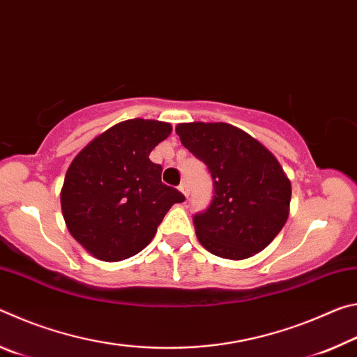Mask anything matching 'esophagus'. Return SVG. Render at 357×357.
<instances>
[{"label":"esophagus","instance_id":"1","mask_svg":"<svg viewBox=\"0 0 357 357\" xmlns=\"http://www.w3.org/2000/svg\"><path fill=\"white\" fill-rule=\"evenodd\" d=\"M179 190H181V193H183L184 197H189V193H190V187H189V184H187V181H183V183H181V185H179Z\"/></svg>","mask_w":357,"mask_h":357}]
</instances>
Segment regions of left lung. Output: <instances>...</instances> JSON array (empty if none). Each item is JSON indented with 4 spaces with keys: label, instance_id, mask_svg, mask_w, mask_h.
Listing matches in <instances>:
<instances>
[{
    "label": "left lung",
    "instance_id": "obj_1",
    "mask_svg": "<svg viewBox=\"0 0 357 357\" xmlns=\"http://www.w3.org/2000/svg\"><path fill=\"white\" fill-rule=\"evenodd\" d=\"M176 134L206 164L214 184L209 208L193 217L200 244L227 259L266 249L285 225L291 200V183L275 155L227 123H183Z\"/></svg>",
    "mask_w": 357,
    "mask_h": 357
}]
</instances>
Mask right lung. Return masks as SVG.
Instances as JSON below:
<instances>
[{"instance_id": "1", "label": "right lung", "mask_w": 357, "mask_h": 357, "mask_svg": "<svg viewBox=\"0 0 357 357\" xmlns=\"http://www.w3.org/2000/svg\"><path fill=\"white\" fill-rule=\"evenodd\" d=\"M172 124L128 119L114 124L75 155L61 189V209L69 233L102 261L137 255L154 238L157 227L179 190L162 184V167L149 160Z\"/></svg>"}]
</instances>
